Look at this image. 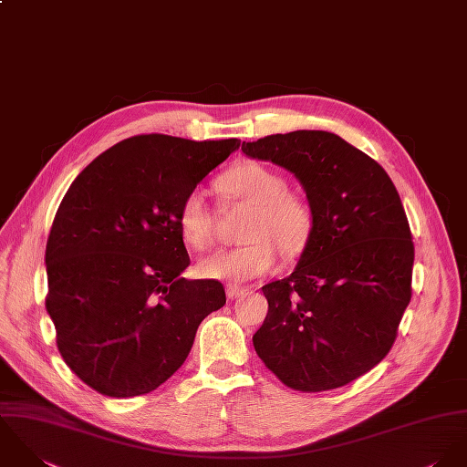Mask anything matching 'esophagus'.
<instances>
[{
	"instance_id": "obj_1",
	"label": "esophagus",
	"mask_w": 467,
	"mask_h": 467,
	"mask_svg": "<svg viewBox=\"0 0 467 467\" xmlns=\"http://www.w3.org/2000/svg\"><path fill=\"white\" fill-rule=\"evenodd\" d=\"M225 292H227V297H229V299H238V297H242V296L247 294V288L229 283V285L225 286Z\"/></svg>"
}]
</instances>
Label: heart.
I'll return each instance as SVG.
<instances>
[{"label":"heart","mask_w":467,"mask_h":467,"mask_svg":"<svg viewBox=\"0 0 467 467\" xmlns=\"http://www.w3.org/2000/svg\"><path fill=\"white\" fill-rule=\"evenodd\" d=\"M214 184L227 200L251 207L240 233L245 242L203 258L198 264L203 278L254 280L276 267L278 251L283 256H296L305 249L314 227V211L305 196L286 189L280 173L247 161L223 171ZM177 223L191 249L203 251L211 245L214 213L200 189L182 198Z\"/></svg>","instance_id":"1"}]
</instances>
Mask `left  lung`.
Returning <instances> with one entry per match:
<instances>
[{"mask_svg":"<svg viewBox=\"0 0 467 467\" xmlns=\"http://www.w3.org/2000/svg\"><path fill=\"white\" fill-rule=\"evenodd\" d=\"M242 151L290 171L314 211L294 273L262 286L269 312L254 350L292 389L345 386L386 358L411 299L415 249L400 196L336 133H278Z\"/></svg>","mask_w":467,"mask_h":467,"instance_id":"left-lung-1","label":"left lung"}]
</instances>
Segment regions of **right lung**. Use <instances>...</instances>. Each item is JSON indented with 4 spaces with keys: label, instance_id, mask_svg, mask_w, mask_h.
<instances>
[{
    "label": "right lung",
    "instance_id": "1",
    "mask_svg": "<svg viewBox=\"0 0 467 467\" xmlns=\"http://www.w3.org/2000/svg\"><path fill=\"white\" fill-rule=\"evenodd\" d=\"M238 139L150 133L111 146L68 187L50 229L47 310L68 368L97 393L135 397L177 372L220 281L186 280L182 198Z\"/></svg>",
    "mask_w": 467,
    "mask_h": 467
}]
</instances>
